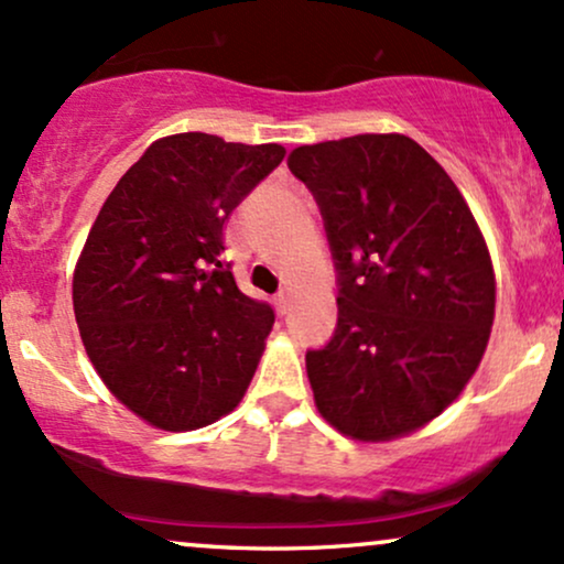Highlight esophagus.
I'll list each match as a JSON object with an SVG mask.
<instances>
[{
    "mask_svg": "<svg viewBox=\"0 0 564 564\" xmlns=\"http://www.w3.org/2000/svg\"><path fill=\"white\" fill-rule=\"evenodd\" d=\"M275 310H278V315H286L289 313V296L286 294H283V291H281V294H275Z\"/></svg>",
    "mask_w": 564,
    "mask_h": 564,
    "instance_id": "1",
    "label": "esophagus"
}]
</instances>
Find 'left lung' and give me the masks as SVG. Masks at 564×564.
Listing matches in <instances>:
<instances>
[{"label":"left lung","mask_w":564,"mask_h":564,"mask_svg":"<svg viewBox=\"0 0 564 564\" xmlns=\"http://www.w3.org/2000/svg\"><path fill=\"white\" fill-rule=\"evenodd\" d=\"M289 170L318 204L339 286L332 339L307 349L315 405L358 440L419 430L458 398L494 326V264L467 200L405 134L300 145Z\"/></svg>","instance_id":"1"}]
</instances>
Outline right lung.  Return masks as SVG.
<instances>
[{
  "label": "right lung",
  "instance_id": "right-lung-1",
  "mask_svg": "<svg viewBox=\"0 0 564 564\" xmlns=\"http://www.w3.org/2000/svg\"><path fill=\"white\" fill-rule=\"evenodd\" d=\"M275 142L156 140L102 204L74 273L95 371L159 430L217 422L243 398L273 328L223 262L225 219L281 164Z\"/></svg>",
  "mask_w": 564,
  "mask_h": 564
}]
</instances>
